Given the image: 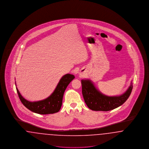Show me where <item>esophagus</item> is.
Instances as JSON below:
<instances>
[{"instance_id": "1", "label": "esophagus", "mask_w": 149, "mask_h": 149, "mask_svg": "<svg viewBox=\"0 0 149 149\" xmlns=\"http://www.w3.org/2000/svg\"><path fill=\"white\" fill-rule=\"evenodd\" d=\"M79 74H80V75H81V74H83V72H82L81 71V72H79Z\"/></svg>"}]
</instances>
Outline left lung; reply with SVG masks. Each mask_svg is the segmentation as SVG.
I'll list each match as a JSON object with an SVG mask.
<instances>
[{"mask_svg": "<svg viewBox=\"0 0 149 149\" xmlns=\"http://www.w3.org/2000/svg\"><path fill=\"white\" fill-rule=\"evenodd\" d=\"M81 81L85 103L89 108L95 111H108L120 106L128 98L133 88L131 81L126 91L122 94L108 96L100 92L91 80L85 79Z\"/></svg>", "mask_w": 149, "mask_h": 149, "instance_id": "8db88e82", "label": "left lung"}]
</instances>
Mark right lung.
Masks as SVG:
<instances>
[{
    "instance_id": "add662e5",
    "label": "right lung",
    "mask_w": 149,
    "mask_h": 149,
    "mask_svg": "<svg viewBox=\"0 0 149 149\" xmlns=\"http://www.w3.org/2000/svg\"><path fill=\"white\" fill-rule=\"evenodd\" d=\"M74 78L75 76L70 74L64 75L60 79L54 91L49 97L46 99L36 102H31L25 99L23 97L17 87L16 89L22 104L31 111L40 114L55 113L60 111L62 106L65 91Z\"/></svg>"
}]
</instances>
